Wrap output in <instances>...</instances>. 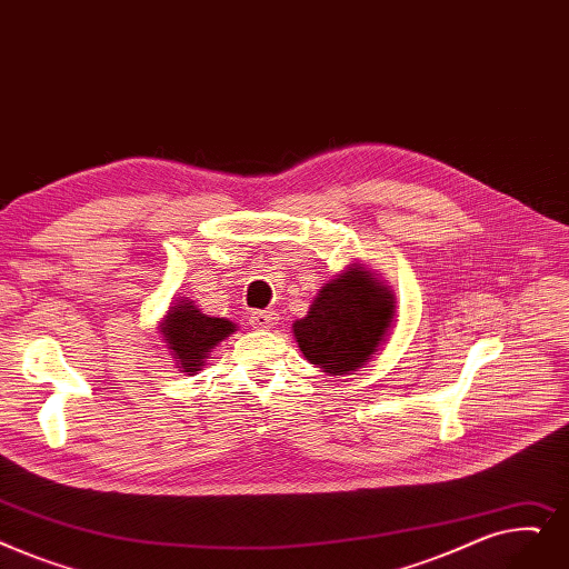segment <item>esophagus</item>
Listing matches in <instances>:
<instances>
[{
    "mask_svg": "<svg viewBox=\"0 0 569 569\" xmlns=\"http://www.w3.org/2000/svg\"><path fill=\"white\" fill-rule=\"evenodd\" d=\"M277 323V313L274 311H253L251 313V326L258 330H269Z\"/></svg>",
    "mask_w": 569,
    "mask_h": 569,
    "instance_id": "esophagus-1",
    "label": "esophagus"
}]
</instances>
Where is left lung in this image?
I'll return each instance as SVG.
<instances>
[{
	"label": "left lung",
	"instance_id": "obj_1",
	"mask_svg": "<svg viewBox=\"0 0 569 569\" xmlns=\"http://www.w3.org/2000/svg\"><path fill=\"white\" fill-rule=\"evenodd\" d=\"M395 295L375 271L351 262L320 286L292 335L305 358L330 377L358 372L379 353L395 318Z\"/></svg>",
	"mask_w": 569,
	"mask_h": 569
}]
</instances>
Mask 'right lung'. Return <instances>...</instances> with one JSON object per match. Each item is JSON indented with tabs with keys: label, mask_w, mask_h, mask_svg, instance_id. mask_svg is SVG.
<instances>
[{
	"label": "right lung",
	"mask_w": 569,
	"mask_h": 569,
	"mask_svg": "<svg viewBox=\"0 0 569 569\" xmlns=\"http://www.w3.org/2000/svg\"><path fill=\"white\" fill-rule=\"evenodd\" d=\"M169 305L171 307L160 320L158 330L179 372L192 377L200 372L216 346L237 332V326L228 318L202 313V309H197L188 298H179Z\"/></svg>",
	"instance_id": "1"
}]
</instances>
